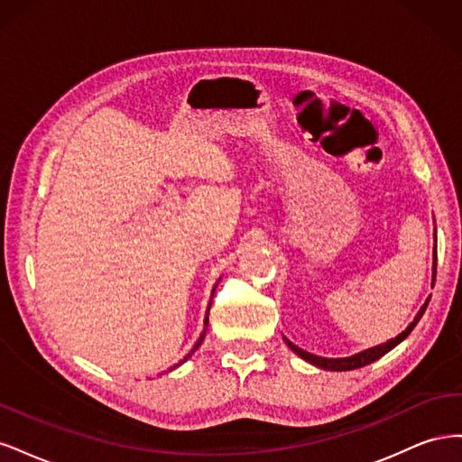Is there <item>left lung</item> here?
I'll return each mask as SVG.
<instances>
[{"instance_id":"obj_1","label":"left lung","mask_w":462,"mask_h":462,"mask_svg":"<svg viewBox=\"0 0 462 462\" xmlns=\"http://www.w3.org/2000/svg\"><path fill=\"white\" fill-rule=\"evenodd\" d=\"M436 260H438V256H436V253H433V279H436ZM428 302H430V299L422 304V309L418 310L416 318L411 321L409 328L404 329L402 333H399L395 339H389L387 343H382V345H377V346L366 348V351H362V353L353 355V356H346V358H324V356H316V355H310V353L302 351V348H299L297 345H292L289 339H285V343L289 345L291 351H295L300 358H304L306 362H310V365H314V366H318V368H321V370H331V372L356 370V368H362V366H366V365H372V362L377 360V358H382L385 353L391 351V348L397 346L404 337H407V335H409V333L414 329V326L418 324V319H420L422 314L426 312Z\"/></svg>"}]
</instances>
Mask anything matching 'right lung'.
Here are the masks:
<instances>
[{
	"label": "right lung",
	"mask_w": 462,
	"mask_h": 462,
	"mask_svg": "<svg viewBox=\"0 0 462 462\" xmlns=\"http://www.w3.org/2000/svg\"><path fill=\"white\" fill-rule=\"evenodd\" d=\"M214 291H216V289H214ZM208 314H209V306H208ZM208 314H206V318H204V326H208ZM204 335H206V328H204V331H202V335H200V337H199V341H197V345H194V348H192V351H190V353H189V355H187V356H185V358H183V360H180V362H179V365H175V366H173V368H177V366H180V365H183V362H187V360H189V358H190V355H192V353H194V351H197V348H199V346H200V343H202V341H204ZM173 368H171V370H173Z\"/></svg>",
	"instance_id": "add662e5"
}]
</instances>
